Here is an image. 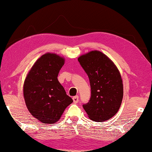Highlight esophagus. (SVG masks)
Segmentation results:
<instances>
[{
    "instance_id": "esophagus-1",
    "label": "esophagus",
    "mask_w": 152,
    "mask_h": 152,
    "mask_svg": "<svg viewBox=\"0 0 152 152\" xmlns=\"http://www.w3.org/2000/svg\"><path fill=\"white\" fill-rule=\"evenodd\" d=\"M72 100H73L74 103H77L79 100V96L78 95H76V96H74L72 97Z\"/></svg>"
}]
</instances>
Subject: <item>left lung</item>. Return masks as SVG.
Here are the masks:
<instances>
[{
	"mask_svg": "<svg viewBox=\"0 0 152 152\" xmlns=\"http://www.w3.org/2000/svg\"><path fill=\"white\" fill-rule=\"evenodd\" d=\"M88 75L90 100L83 108L91 120L106 121L117 113L123 98L121 75L113 61L99 50L88 52L78 58Z\"/></svg>",
	"mask_w": 152,
	"mask_h": 152,
	"instance_id": "obj_1",
	"label": "left lung"
}]
</instances>
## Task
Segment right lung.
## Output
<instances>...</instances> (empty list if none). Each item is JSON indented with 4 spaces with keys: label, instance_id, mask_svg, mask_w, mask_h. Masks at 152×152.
I'll list each match as a JSON object with an SVG mask.
<instances>
[{
    "label": "right lung",
    "instance_id": "right-lung-1",
    "mask_svg": "<svg viewBox=\"0 0 152 152\" xmlns=\"http://www.w3.org/2000/svg\"><path fill=\"white\" fill-rule=\"evenodd\" d=\"M64 63L63 57L45 53L37 60L24 81L26 107L33 117L44 124L57 122L66 108L73 102L57 79Z\"/></svg>",
    "mask_w": 152,
    "mask_h": 152
}]
</instances>
